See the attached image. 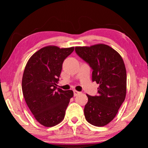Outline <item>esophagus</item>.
I'll return each mask as SVG.
<instances>
[{
    "mask_svg": "<svg viewBox=\"0 0 148 148\" xmlns=\"http://www.w3.org/2000/svg\"><path fill=\"white\" fill-rule=\"evenodd\" d=\"M80 93H81V92H79V91H76V90H74V97L77 96V95H79Z\"/></svg>",
    "mask_w": 148,
    "mask_h": 148,
    "instance_id": "obj_1",
    "label": "esophagus"
}]
</instances>
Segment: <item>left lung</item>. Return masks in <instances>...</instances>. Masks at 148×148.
I'll list each match as a JSON object with an SVG mask.
<instances>
[{
	"label": "left lung",
	"mask_w": 148,
	"mask_h": 148,
	"mask_svg": "<svg viewBox=\"0 0 148 148\" xmlns=\"http://www.w3.org/2000/svg\"><path fill=\"white\" fill-rule=\"evenodd\" d=\"M75 51L92 69V81L99 84L97 96L87 95L85 117L94 126H105L114 119L126 97L124 61L118 52L103 44L77 46Z\"/></svg>",
	"instance_id": "left-lung-1"
}]
</instances>
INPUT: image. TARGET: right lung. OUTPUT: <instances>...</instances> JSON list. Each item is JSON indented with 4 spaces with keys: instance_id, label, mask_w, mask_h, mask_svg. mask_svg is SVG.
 <instances>
[{
    "instance_id": "right-lung-1",
    "label": "right lung",
    "mask_w": 148,
    "mask_h": 148,
    "mask_svg": "<svg viewBox=\"0 0 148 148\" xmlns=\"http://www.w3.org/2000/svg\"><path fill=\"white\" fill-rule=\"evenodd\" d=\"M74 47L59 48L46 46L29 59L22 78V91L29 108L34 118L44 127H53L63 120L72 90L57 87L64 60Z\"/></svg>"
}]
</instances>
